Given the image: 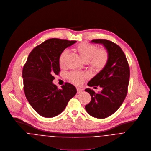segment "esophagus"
<instances>
[{"label": "esophagus", "instance_id": "34e87169", "mask_svg": "<svg viewBox=\"0 0 151 151\" xmlns=\"http://www.w3.org/2000/svg\"><path fill=\"white\" fill-rule=\"evenodd\" d=\"M77 93H80L83 91V89L80 88H77Z\"/></svg>", "mask_w": 151, "mask_h": 151}]
</instances>
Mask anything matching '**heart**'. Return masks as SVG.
I'll return each mask as SVG.
<instances>
[{
	"mask_svg": "<svg viewBox=\"0 0 151 151\" xmlns=\"http://www.w3.org/2000/svg\"><path fill=\"white\" fill-rule=\"evenodd\" d=\"M76 50L81 56L83 61L87 63L89 67L95 71L103 70L106 65L109 53L106 49L101 47L97 49L95 45L92 44L82 43L76 47ZM68 55L67 50L63 51L58 58V63L60 67L65 65ZM84 75L78 72H73L69 74L70 80L76 84H81L84 80Z\"/></svg>",
	"mask_w": 151,
	"mask_h": 151,
	"instance_id": "b5f03b06",
	"label": "heart"
}]
</instances>
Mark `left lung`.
<instances>
[{"instance_id": "1", "label": "left lung", "mask_w": 151, "mask_h": 151, "mask_svg": "<svg viewBox=\"0 0 151 151\" xmlns=\"http://www.w3.org/2000/svg\"><path fill=\"white\" fill-rule=\"evenodd\" d=\"M92 42L102 44L109 53L108 61L87 85L100 86V93L90 88L85 89L91 96V101L85 106L87 113L97 118H105L115 112L124 101L130 78V68L126 56L118 45L106 39H93Z\"/></svg>"}]
</instances>
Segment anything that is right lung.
Wrapping results in <instances>:
<instances>
[{"label":"right lung","mask_w":151,"mask_h":151,"mask_svg":"<svg viewBox=\"0 0 151 151\" xmlns=\"http://www.w3.org/2000/svg\"><path fill=\"white\" fill-rule=\"evenodd\" d=\"M75 40L50 39L35 47L28 55L22 69L24 91L27 99L39 115L46 118L61 114L77 93L75 86L65 83L58 88L53 84L58 75V58Z\"/></svg>","instance_id":"right-lung-1"}]
</instances>
